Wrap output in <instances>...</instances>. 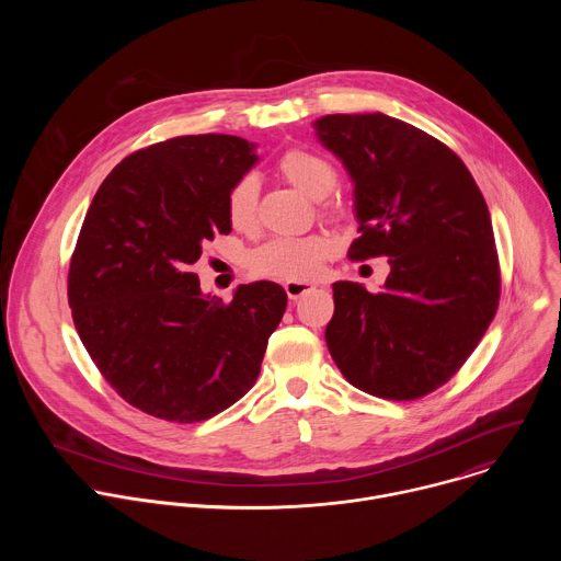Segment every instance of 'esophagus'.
I'll list each match as a JSON object with an SVG mask.
<instances>
[{
  "label": "esophagus",
  "mask_w": 561,
  "mask_h": 561,
  "mask_svg": "<svg viewBox=\"0 0 561 561\" xmlns=\"http://www.w3.org/2000/svg\"><path fill=\"white\" fill-rule=\"evenodd\" d=\"M314 286L310 284V282H301V279H288L286 284H284V290H286V295L290 297V299H299L301 295H306V293H310Z\"/></svg>",
  "instance_id": "esophagus-1"
}]
</instances>
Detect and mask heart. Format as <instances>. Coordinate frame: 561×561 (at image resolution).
Returning <instances> with one entry per match:
<instances>
[{"mask_svg":"<svg viewBox=\"0 0 561 561\" xmlns=\"http://www.w3.org/2000/svg\"><path fill=\"white\" fill-rule=\"evenodd\" d=\"M279 173L288 184L310 199L327 197L337 180L335 167L324 154L290 148L279 159ZM260 182L253 175L237 180L226 197V217L232 228L251 230L257 219ZM337 251V242L329 234L306 237H277L255 249L249 257V266L255 275L277 279H308L314 277L327 260Z\"/></svg>","mask_w":561,"mask_h":561,"instance_id":"obj_1","label":"heart"}]
</instances>
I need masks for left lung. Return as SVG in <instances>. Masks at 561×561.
Here are the masks:
<instances>
[{"mask_svg": "<svg viewBox=\"0 0 561 561\" xmlns=\"http://www.w3.org/2000/svg\"><path fill=\"white\" fill-rule=\"evenodd\" d=\"M312 128L353 184L359 237L348 257L386 255L390 264L381 293L335 282L327 346L359 390L424 397L459 370L495 317L489 206L461 159L402 119L324 115Z\"/></svg>", "mask_w": 561, "mask_h": 561, "instance_id": "1", "label": "left lung"}]
</instances>
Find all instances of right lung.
Returning <instances> with one entry per match:
<instances>
[{
	"label": "right lung",
	"mask_w": 561,
	"mask_h": 561,
	"mask_svg": "<svg viewBox=\"0 0 561 561\" xmlns=\"http://www.w3.org/2000/svg\"><path fill=\"white\" fill-rule=\"evenodd\" d=\"M257 144L186 135L111 171L87 213L68 273L75 329L106 381L169 422L208 420L244 397L286 310L273 282L204 293L191 266L230 232L226 197L257 162Z\"/></svg>",
	"instance_id": "1"
}]
</instances>
